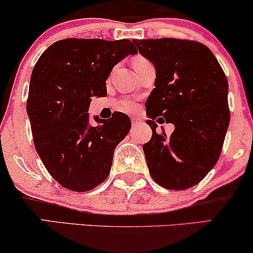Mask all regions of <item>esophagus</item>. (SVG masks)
<instances>
[{"mask_svg":"<svg viewBox=\"0 0 253 253\" xmlns=\"http://www.w3.org/2000/svg\"><path fill=\"white\" fill-rule=\"evenodd\" d=\"M131 122H132V126H139L140 123H142V120H139V119H133L131 120Z\"/></svg>","mask_w":253,"mask_h":253,"instance_id":"esophagus-1","label":"esophagus"}]
</instances>
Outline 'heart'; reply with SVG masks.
<instances>
[{
    "instance_id": "obj_1",
    "label": "heart",
    "mask_w": 253,
    "mask_h": 253,
    "mask_svg": "<svg viewBox=\"0 0 253 253\" xmlns=\"http://www.w3.org/2000/svg\"><path fill=\"white\" fill-rule=\"evenodd\" d=\"M145 62H147L146 59H144V58H142V57H137V58L133 59L132 65H133V67H136V66H138V65L145 64ZM123 108H124V109H126V110H132L133 108H134V104H133L132 102H130V101H127V102L124 103Z\"/></svg>"
}]
</instances>
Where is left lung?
I'll list each match as a JSON object with an SVG mask.
<instances>
[{
    "mask_svg": "<svg viewBox=\"0 0 253 253\" xmlns=\"http://www.w3.org/2000/svg\"><path fill=\"white\" fill-rule=\"evenodd\" d=\"M132 42L156 68L155 88L145 104L152 137L143 145L150 174L167 189H187L208 174L221 155L230 121L227 77L201 42ZM156 118L175 126L169 137L156 133Z\"/></svg>",
    "mask_w": 253,
    "mask_h": 253,
    "instance_id": "obj_1",
    "label": "left lung"
}]
</instances>
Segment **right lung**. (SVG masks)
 <instances>
[{
  "instance_id": "1",
  "label": "right lung",
  "mask_w": 253,
  "mask_h": 253,
  "mask_svg": "<svg viewBox=\"0 0 253 253\" xmlns=\"http://www.w3.org/2000/svg\"><path fill=\"white\" fill-rule=\"evenodd\" d=\"M137 50L129 39L68 38L55 42L39 57L31 74L26 111L38 156L65 188L87 192L109 174L114 151L129 133L126 114L94 116L91 97L107 95L113 68Z\"/></svg>"
}]
</instances>
